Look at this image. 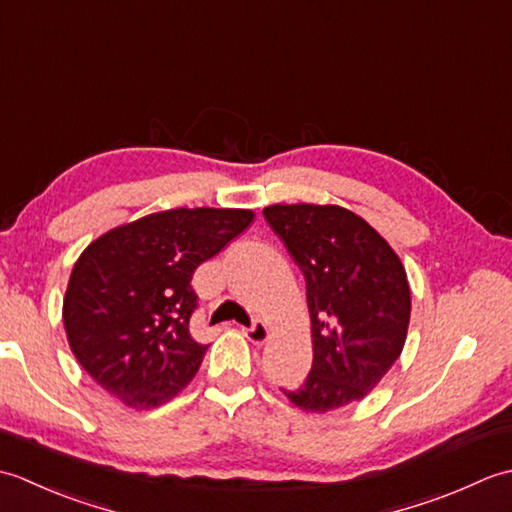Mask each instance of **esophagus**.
<instances>
[{"label": "esophagus", "instance_id": "1", "mask_svg": "<svg viewBox=\"0 0 512 512\" xmlns=\"http://www.w3.org/2000/svg\"><path fill=\"white\" fill-rule=\"evenodd\" d=\"M242 332L246 339L255 345H262L270 339V336H273V328H270V325L264 321H255L250 328H242Z\"/></svg>", "mask_w": 512, "mask_h": 512}]
</instances>
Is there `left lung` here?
I'll return each instance as SVG.
<instances>
[{"mask_svg":"<svg viewBox=\"0 0 512 512\" xmlns=\"http://www.w3.org/2000/svg\"><path fill=\"white\" fill-rule=\"evenodd\" d=\"M264 217L306 277L312 369L286 398L312 413L363 400L405 347V266L374 226L343 206L270 204Z\"/></svg>","mask_w":512,"mask_h":512,"instance_id":"obj_1","label":"left lung"}]
</instances>
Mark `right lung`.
Masks as SVG:
<instances>
[{
	"instance_id": "1",
	"label": "right lung",
	"mask_w": 512,
	"mask_h": 512,
	"mask_svg": "<svg viewBox=\"0 0 512 512\" xmlns=\"http://www.w3.org/2000/svg\"><path fill=\"white\" fill-rule=\"evenodd\" d=\"M250 209H171L112 231L76 259L63 325L76 361L129 409L176 398L206 345L189 332L191 277L253 222Z\"/></svg>"
}]
</instances>
